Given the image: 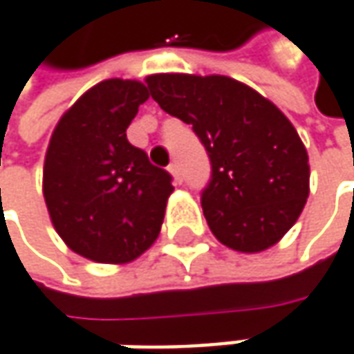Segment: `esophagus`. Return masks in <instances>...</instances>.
<instances>
[{
    "label": "esophagus",
    "instance_id": "obj_1",
    "mask_svg": "<svg viewBox=\"0 0 354 354\" xmlns=\"http://www.w3.org/2000/svg\"><path fill=\"white\" fill-rule=\"evenodd\" d=\"M168 172H170V174L174 176V182H176V184H180V182H182V174H180V166H178L176 162H172V164L168 166Z\"/></svg>",
    "mask_w": 354,
    "mask_h": 354
}]
</instances>
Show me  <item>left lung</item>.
Listing matches in <instances>:
<instances>
[{
  "mask_svg": "<svg viewBox=\"0 0 354 354\" xmlns=\"http://www.w3.org/2000/svg\"><path fill=\"white\" fill-rule=\"evenodd\" d=\"M150 95L192 124L210 158L202 210L212 234L239 252L277 244L308 198V154L295 126L259 92L226 75L154 73Z\"/></svg>",
  "mask_w": 354,
  "mask_h": 354,
  "instance_id": "1",
  "label": "left lung"
}]
</instances>
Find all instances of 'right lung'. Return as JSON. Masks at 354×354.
Wrapping results in <instances>:
<instances>
[{"instance_id": "obj_1", "label": "right lung", "mask_w": 354, "mask_h": 354, "mask_svg": "<svg viewBox=\"0 0 354 354\" xmlns=\"http://www.w3.org/2000/svg\"><path fill=\"white\" fill-rule=\"evenodd\" d=\"M148 97V88L136 80H104L53 130L44 198L53 228L84 259L124 264L160 234L172 176L126 138Z\"/></svg>"}]
</instances>
